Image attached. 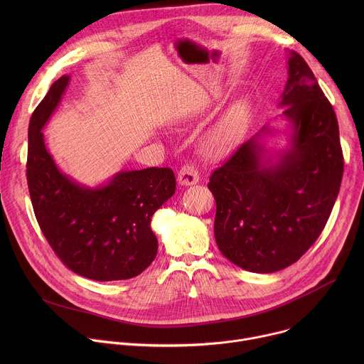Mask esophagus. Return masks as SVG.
<instances>
[{
  "mask_svg": "<svg viewBox=\"0 0 364 364\" xmlns=\"http://www.w3.org/2000/svg\"><path fill=\"white\" fill-rule=\"evenodd\" d=\"M198 168L193 163L184 164L178 171V183L181 186H193L198 183Z\"/></svg>",
  "mask_w": 364,
  "mask_h": 364,
  "instance_id": "1",
  "label": "esophagus"
}]
</instances>
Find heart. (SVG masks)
Instances as JSON below:
<instances>
[{
    "label": "heart",
    "instance_id": "b5f03b06",
    "mask_svg": "<svg viewBox=\"0 0 364 364\" xmlns=\"http://www.w3.org/2000/svg\"><path fill=\"white\" fill-rule=\"evenodd\" d=\"M247 105L245 102H239L233 105L226 115L204 136V148L219 154L230 148L242 135L246 121H247Z\"/></svg>",
    "mask_w": 364,
    "mask_h": 364
}]
</instances>
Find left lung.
<instances>
[{"label": "left lung", "mask_w": 364, "mask_h": 364, "mask_svg": "<svg viewBox=\"0 0 364 364\" xmlns=\"http://www.w3.org/2000/svg\"><path fill=\"white\" fill-rule=\"evenodd\" d=\"M279 105L291 146L264 159V127L210 176L215 237L230 262L257 274L281 271L321 235L340 191L344 161L331 103L306 62L291 51Z\"/></svg>", "instance_id": "obj_1"}]
</instances>
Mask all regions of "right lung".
Returning a JSON list of instances; mask_svg holds the SVG:
<instances>
[{"mask_svg":"<svg viewBox=\"0 0 364 364\" xmlns=\"http://www.w3.org/2000/svg\"><path fill=\"white\" fill-rule=\"evenodd\" d=\"M62 76L34 109L28 125L27 183L38 226L60 261L93 281L139 275L157 256L152 215L174 194L171 168L121 171L89 188L65 176L46 149L43 127L69 83Z\"/></svg>","mask_w":364,"mask_h":364,"instance_id":"add662e5","label":"right lung"}]
</instances>
